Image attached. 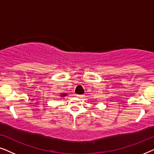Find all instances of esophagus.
I'll list each match as a JSON object with an SVG mask.
<instances>
[{
  "label": "esophagus",
  "instance_id": "1",
  "mask_svg": "<svg viewBox=\"0 0 154 154\" xmlns=\"http://www.w3.org/2000/svg\"><path fill=\"white\" fill-rule=\"evenodd\" d=\"M76 97H77V98H79V99H83V98H84L83 94H78V95H76Z\"/></svg>",
  "mask_w": 154,
  "mask_h": 154
}]
</instances>
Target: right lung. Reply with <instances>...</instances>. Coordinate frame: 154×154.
Returning <instances> with one entry per match:
<instances>
[{"label": "right lung", "instance_id": "right-lung-1", "mask_svg": "<svg viewBox=\"0 0 154 154\" xmlns=\"http://www.w3.org/2000/svg\"><path fill=\"white\" fill-rule=\"evenodd\" d=\"M66 95H67L66 93H63V94H60V97H64L66 96Z\"/></svg>", "mask_w": 154, "mask_h": 154}]
</instances>
